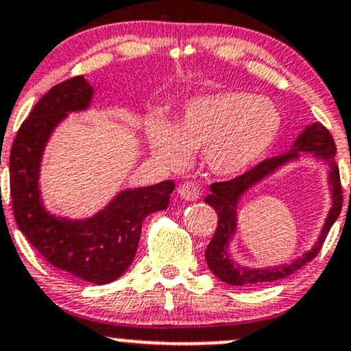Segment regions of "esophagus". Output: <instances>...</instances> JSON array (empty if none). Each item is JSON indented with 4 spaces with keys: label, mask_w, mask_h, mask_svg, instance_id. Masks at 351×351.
I'll use <instances>...</instances> for the list:
<instances>
[{
    "label": "esophagus",
    "mask_w": 351,
    "mask_h": 351,
    "mask_svg": "<svg viewBox=\"0 0 351 351\" xmlns=\"http://www.w3.org/2000/svg\"><path fill=\"white\" fill-rule=\"evenodd\" d=\"M178 193L186 202H195L202 196V188L196 182H184L178 186Z\"/></svg>",
    "instance_id": "1"
}]
</instances>
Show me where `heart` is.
<instances>
[{"label":"heart","mask_w":351,"mask_h":351,"mask_svg":"<svg viewBox=\"0 0 351 351\" xmlns=\"http://www.w3.org/2000/svg\"><path fill=\"white\" fill-rule=\"evenodd\" d=\"M282 114L267 96L218 91L190 99L175 123L149 118L148 138L165 167L180 168L190 152H202L217 175H234L248 168L275 143Z\"/></svg>","instance_id":"1"}]
</instances>
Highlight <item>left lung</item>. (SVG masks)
I'll list each match as a JSON object with an SVG mask.
<instances>
[{"label":"left lung","instance_id":"1","mask_svg":"<svg viewBox=\"0 0 351 351\" xmlns=\"http://www.w3.org/2000/svg\"><path fill=\"white\" fill-rule=\"evenodd\" d=\"M298 151H313L315 156L323 157L329 161L332 167V173H330V182L332 183L334 191V206L327 217L326 226L324 227L322 234L320 235L317 245L307 252L305 256L293 264L287 267H276L275 269H265V270H252L243 269L231 261L228 255V241L234 232V226H236V203L237 198L252 186L256 181L263 179L265 176L272 172L280 164L293 159L298 156ZM335 153H337V145L332 133L322 125V123H313L298 136L291 149L283 155L267 158L256 167L250 168L248 171L241 173V175L234 176L232 180L226 182H217L210 184L211 193L206 196L205 202L211 208H215L218 215V226L215 232L213 238H211L210 245H208L205 258L208 268L218 276L221 282L234 285V287H241V285H261L268 282H275V280L285 278V276L293 275L300 268L305 267L310 263L315 256L318 255L322 250L325 238L328 234L330 228L335 223V219L340 215L341 206H343V188H341L340 182V169L337 167L335 161ZM351 195V188H350Z\"/></svg>","mask_w":351,"mask_h":351}]
</instances>
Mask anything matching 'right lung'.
Instances as JSON below:
<instances>
[{
    "instance_id": "obj_1",
    "label": "right lung",
    "mask_w": 351,
    "mask_h": 351,
    "mask_svg": "<svg viewBox=\"0 0 351 351\" xmlns=\"http://www.w3.org/2000/svg\"><path fill=\"white\" fill-rule=\"evenodd\" d=\"M93 88L73 76L46 93L19 126L10 155V193L14 219L26 240L53 267L76 278L105 285L132 265L148 215L167 210L171 180L126 190L83 221L56 218L43 208L38 188L40 161L49 134L69 111L88 108Z\"/></svg>"
}]
</instances>
